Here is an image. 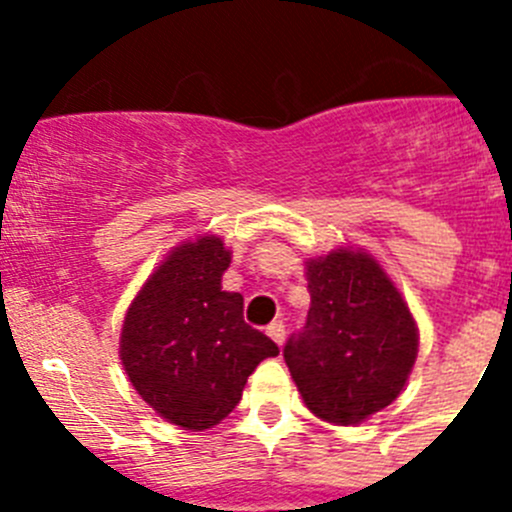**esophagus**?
<instances>
[{"label": "esophagus", "instance_id": "obj_1", "mask_svg": "<svg viewBox=\"0 0 512 512\" xmlns=\"http://www.w3.org/2000/svg\"><path fill=\"white\" fill-rule=\"evenodd\" d=\"M266 333H269V338L277 343V346H282L284 338H287V328H284V323H271L269 328H266Z\"/></svg>", "mask_w": 512, "mask_h": 512}]
</instances>
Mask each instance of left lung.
<instances>
[{
    "label": "left lung",
    "instance_id": "1",
    "mask_svg": "<svg viewBox=\"0 0 512 512\" xmlns=\"http://www.w3.org/2000/svg\"><path fill=\"white\" fill-rule=\"evenodd\" d=\"M310 312L284 361L312 415L359 425L397 400L415 359L418 323L397 284L364 248L305 261Z\"/></svg>",
    "mask_w": 512,
    "mask_h": 512
}]
</instances>
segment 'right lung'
Returning <instances> with one entry per match:
<instances>
[{
	"label": "right lung",
	"mask_w": 512,
	"mask_h": 512,
	"mask_svg": "<svg viewBox=\"0 0 512 512\" xmlns=\"http://www.w3.org/2000/svg\"><path fill=\"white\" fill-rule=\"evenodd\" d=\"M230 248L202 233L166 253L130 302L120 361L158 418L205 431L233 413L253 369L277 343L243 320V297L225 292Z\"/></svg>",
	"instance_id": "right-lung-1"
}]
</instances>
